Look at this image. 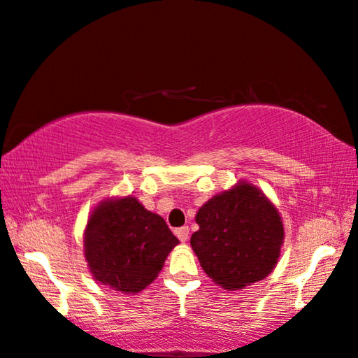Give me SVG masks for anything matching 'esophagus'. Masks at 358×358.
Instances as JSON below:
<instances>
[{"label":"esophagus","mask_w":358,"mask_h":358,"mask_svg":"<svg viewBox=\"0 0 358 358\" xmlns=\"http://www.w3.org/2000/svg\"><path fill=\"white\" fill-rule=\"evenodd\" d=\"M177 236L180 238V241H188V238H189V229L188 227H180V229H177Z\"/></svg>","instance_id":"1"}]
</instances>
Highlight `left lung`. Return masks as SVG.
<instances>
[{
  "instance_id": "8db88e82",
  "label": "left lung",
  "mask_w": 358,
  "mask_h": 358,
  "mask_svg": "<svg viewBox=\"0 0 358 358\" xmlns=\"http://www.w3.org/2000/svg\"><path fill=\"white\" fill-rule=\"evenodd\" d=\"M191 246L201 268L225 289L263 280L280 255L284 227L278 209L258 188L240 183L209 199L196 214Z\"/></svg>"
}]
</instances>
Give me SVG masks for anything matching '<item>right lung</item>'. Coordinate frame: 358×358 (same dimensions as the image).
Instances as JSON below:
<instances>
[{"label": "right lung", "mask_w": 358, "mask_h": 358, "mask_svg": "<svg viewBox=\"0 0 358 358\" xmlns=\"http://www.w3.org/2000/svg\"><path fill=\"white\" fill-rule=\"evenodd\" d=\"M177 245L178 238L165 220L133 196L100 204L84 236L90 273L100 284L124 294L145 289Z\"/></svg>", "instance_id": "right-lung-1"}]
</instances>
